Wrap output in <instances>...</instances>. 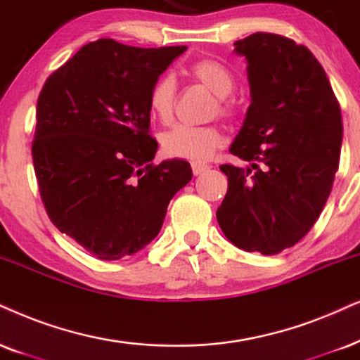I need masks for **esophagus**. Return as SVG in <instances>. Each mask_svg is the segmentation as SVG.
Instances as JSON below:
<instances>
[{"label":"esophagus","mask_w":360,"mask_h":360,"mask_svg":"<svg viewBox=\"0 0 360 360\" xmlns=\"http://www.w3.org/2000/svg\"><path fill=\"white\" fill-rule=\"evenodd\" d=\"M191 167H193V174L194 176H201L206 171L211 169V167H209L207 165H201V162H193V166H191Z\"/></svg>","instance_id":"obj_1"}]
</instances>
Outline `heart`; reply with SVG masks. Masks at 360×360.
<instances>
[{"mask_svg": "<svg viewBox=\"0 0 360 360\" xmlns=\"http://www.w3.org/2000/svg\"><path fill=\"white\" fill-rule=\"evenodd\" d=\"M186 72L195 83L202 84L212 94H216V106L211 115L219 112L224 117H233L238 112L236 103L229 98L234 91V75L222 63L216 59H195L186 68ZM177 103L176 81L171 76H161L154 81L148 94V108L154 120L162 124L171 122L174 117ZM224 144V133L219 126H174L161 136L162 153L169 158L186 159V161L201 162L211 159L217 149Z\"/></svg>", "mask_w": 360, "mask_h": 360, "instance_id": "b5f03b06", "label": "heart"}]
</instances>
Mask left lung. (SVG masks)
I'll return each instance as SVG.
<instances>
[{"instance_id": "8db88e82", "label": "left lung", "mask_w": 360, "mask_h": 360, "mask_svg": "<svg viewBox=\"0 0 360 360\" xmlns=\"http://www.w3.org/2000/svg\"><path fill=\"white\" fill-rule=\"evenodd\" d=\"M248 59L251 106L222 165L227 194L216 217L239 249L279 254L319 219L338 172L340 106L324 68L306 46L272 33L234 43Z\"/></svg>"}]
</instances>
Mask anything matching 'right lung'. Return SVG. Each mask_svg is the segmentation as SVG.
Wrapping results in <instances>:
<instances>
[{"label": "right lung", "instance_id": "right-lung-1", "mask_svg": "<svg viewBox=\"0 0 360 360\" xmlns=\"http://www.w3.org/2000/svg\"><path fill=\"white\" fill-rule=\"evenodd\" d=\"M186 49L93 41L39 93L31 154L41 199L53 224L101 261L151 243L193 177L183 159L153 165L149 134V89Z\"/></svg>", "mask_w": 360, "mask_h": 360}]
</instances>
